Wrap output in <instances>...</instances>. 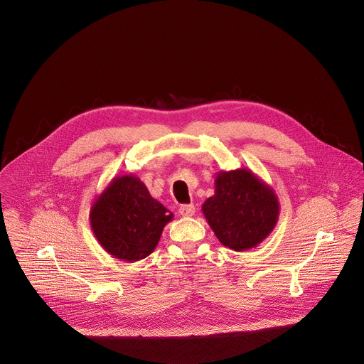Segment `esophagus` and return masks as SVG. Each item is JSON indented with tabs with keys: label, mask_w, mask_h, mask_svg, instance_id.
I'll return each mask as SVG.
<instances>
[{
	"label": "esophagus",
	"mask_w": 364,
	"mask_h": 364,
	"mask_svg": "<svg viewBox=\"0 0 364 364\" xmlns=\"http://www.w3.org/2000/svg\"><path fill=\"white\" fill-rule=\"evenodd\" d=\"M179 213L183 217H192L195 214V206L193 205H182L179 208Z\"/></svg>",
	"instance_id": "1"
}]
</instances>
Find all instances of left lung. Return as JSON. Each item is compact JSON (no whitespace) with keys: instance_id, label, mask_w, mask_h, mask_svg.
<instances>
[{"instance_id":"obj_1","label":"left lung","mask_w":364,"mask_h":364,"mask_svg":"<svg viewBox=\"0 0 364 364\" xmlns=\"http://www.w3.org/2000/svg\"><path fill=\"white\" fill-rule=\"evenodd\" d=\"M202 211L217 240L230 250L257 248L277 224L280 205L274 191L251 169L220 171L214 195Z\"/></svg>"}]
</instances>
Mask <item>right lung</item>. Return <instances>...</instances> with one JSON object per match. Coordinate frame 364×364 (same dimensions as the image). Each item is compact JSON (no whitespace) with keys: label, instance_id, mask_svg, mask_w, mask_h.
Here are the masks:
<instances>
[{"label":"right lung","instance_id":"obj_1","mask_svg":"<svg viewBox=\"0 0 364 364\" xmlns=\"http://www.w3.org/2000/svg\"><path fill=\"white\" fill-rule=\"evenodd\" d=\"M173 214L156 200L136 175H122L95 198L90 221L95 238L116 259L147 258Z\"/></svg>","mask_w":364,"mask_h":364}]
</instances>
